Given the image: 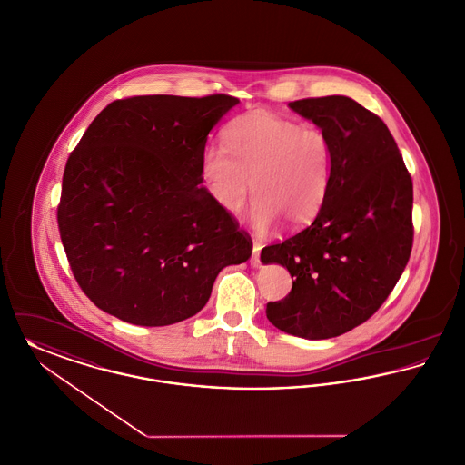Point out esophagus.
<instances>
[{"label":"esophagus","instance_id":"esophagus-1","mask_svg":"<svg viewBox=\"0 0 465 465\" xmlns=\"http://www.w3.org/2000/svg\"><path fill=\"white\" fill-rule=\"evenodd\" d=\"M251 265H252L254 269H258V267L262 265V262H260V244H258V242H254V244H252V254H251Z\"/></svg>","mask_w":465,"mask_h":465}]
</instances>
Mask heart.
<instances>
[{"mask_svg":"<svg viewBox=\"0 0 465 465\" xmlns=\"http://www.w3.org/2000/svg\"><path fill=\"white\" fill-rule=\"evenodd\" d=\"M209 145L202 172L209 193L230 214L244 209L252 183V226L265 233L279 221L301 228L322 209L331 175L333 145L318 124H301L269 110H251Z\"/></svg>","mask_w":465,"mask_h":465,"instance_id":"obj_1","label":"heart"}]
</instances>
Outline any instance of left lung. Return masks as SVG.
Instances as JSON below:
<instances>
[{
    "label": "left lung",
    "instance_id": "1",
    "mask_svg": "<svg viewBox=\"0 0 465 465\" xmlns=\"http://www.w3.org/2000/svg\"><path fill=\"white\" fill-rule=\"evenodd\" d=\"M290 109L311 119L333 145L325 202L314 221L262 249L293 279L282 301L267 303L273 327L330 339L367 322L410 262L412 181L381 119L348 96L305 98Z\"/></svg>",
    "mask_w": 465,
    "mask_h": 465
}]
</instances>
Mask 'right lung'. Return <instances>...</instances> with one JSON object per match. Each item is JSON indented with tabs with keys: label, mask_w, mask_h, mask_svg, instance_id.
Listing matches in <instances>:
<instances>
[{
	"label": "right lung",
	"mask_w": 465,
	"mask_h": 465,
	"mask_svg": "<svg viewBox=\"0 0 465 465\" xmlns=\"http://www.w3.org/2000/svg\"><path fill=\"white\" fill-rule=\"evenodd\" d=\"M228 94L132 96L102 110L72 151L57 205L70 269L87 299L140 327L194 316L218 273L252 242L200 186Z\"/></svg>",
	"instance_id": "1"
}]
</instances>
